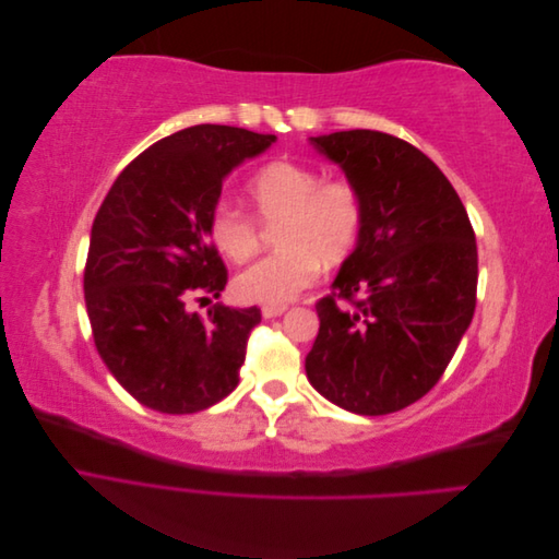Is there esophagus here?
<instances>
[{"instance_id": "1", "label": "esophagus", "mask_w": 559, "mask_h": 559, "mask_svg": "<svg viewBox=\"0 0 559 559\" xmlns=\"http://www.w3.org/2000/svg\"><path fill=\"white\" fill-rule=\"evenodd\" d=\"M286 312V306H263L261 308V314L265 317V319H275V317H280V314H284Z\"/></svg>"}]
</instances>
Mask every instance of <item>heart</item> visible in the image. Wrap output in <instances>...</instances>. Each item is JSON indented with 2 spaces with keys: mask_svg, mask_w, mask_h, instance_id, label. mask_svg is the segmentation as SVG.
<instances>
[{
  "mask_svg": "<svg viewBox=\"0 0 559 559\" xmlns=\"http://www.w3.org/2000/svg\"><path fill=\"white\" fill-rule=\"evenodd\" d=\"M247 195L257 217L222 200L207 218L212 245L235 263L259 251V221L265 226L282 222L277 230L282 249L235 277L233 289L247 302L286 306L317 282L321 263H341L359 245L366 207L361 191L349 179H324L317 167L277 160L249 181Z\"/></svg>",
  "mask_w": 559,
  "mask_h": 559,
  "instance_id": "obj_1",
  "label": "heart"
}]
</instances>
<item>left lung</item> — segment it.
<instances>
[{
	"label": "left lung",
	"instance_id": "1",
	"mask_svg": "<svg viewBox=\"0 0 559 559\" xmlns=\"http://www.w3.org/2000/svg\"><path fill=\"white\" fill-rule=\"evenodd\" d=\"M364 198L357 249L317 300L306 359L321 396L357 415H389L441 380L478 292L476 233L436 163L380 130L312 140Z\"/></svg>",
	"mask_w": 559,
	"mask_h": 559
}]
</instances>
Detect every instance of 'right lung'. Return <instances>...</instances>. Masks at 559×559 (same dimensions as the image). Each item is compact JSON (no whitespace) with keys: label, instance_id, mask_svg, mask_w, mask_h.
<instances>
[{"label":"right lung","instance_id":"add662e5","mask_svg":"<svg viewBox=\"0 0 559 559\" xmlns=\"http://www.w3.org/2000/svg\"><path fill=\"white\" fill-rule=\"evenodd\" d=\"M273 142L230 126L179 130L134 158L95 214L83 270L93 341L146 408L200 413L240 382L261 310L216 302L200 317L189 306L218 298L228 282L207 235L224 177Z\"/></svg>","mask_w":559,"mask_h":559}]
</instances>
